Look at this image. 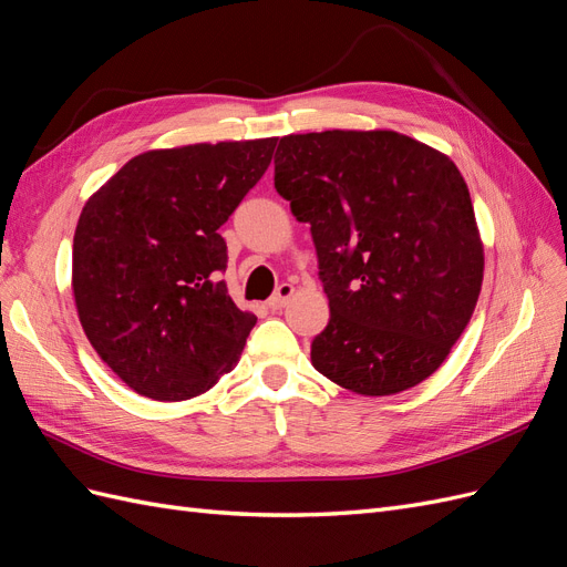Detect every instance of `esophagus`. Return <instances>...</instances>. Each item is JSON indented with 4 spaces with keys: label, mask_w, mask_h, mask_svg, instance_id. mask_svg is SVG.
Instances as JSON below:
<instances>
[{
    "label": "esophagus",
    "mask_w": 567,
    "mask_h": 567,
    "mask_svg": "<svg viewBox=\"0 0 567 567\" xmlns=\"http://www.w3.org/2000/svg\"><path fill=\"white\" fill-rule=\"evenodd\" d=\"M293 293H296V288L290 286V284H281L279 288H277V293H274L271 298H269V310H281V307H286L288 305V300L293 298Z\"/></svg>",
    "instance_id": "esophagus-1"
}]
</instances>
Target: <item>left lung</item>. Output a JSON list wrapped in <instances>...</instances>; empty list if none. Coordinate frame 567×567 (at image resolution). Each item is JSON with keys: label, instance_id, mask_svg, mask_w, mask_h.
I'll use <instances>...</instances> for the list:
<instances>
[{"label": "left lung", "instance_id": "8db88e82", "mask_svg": "<svg viewBox=\"0 0 567 567\" xmlns=\"http://www.w3.org/2000/svg\"><path fill=\"white\" fill-rule=\"evenodd\" d=\"M274 186L310 225L329 296L312 367L367 398L435 373L485 271L468 186L450 156L392 130L288 134Z\"/></svg>", "mask_w": 567, "mask_h": 567}]
</instances>
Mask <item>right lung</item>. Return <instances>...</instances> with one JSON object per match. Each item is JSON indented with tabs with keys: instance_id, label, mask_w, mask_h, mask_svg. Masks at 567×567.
<instances>
[{
	"instance_id": "1",
	"label": "right lung",
	"mask_w": 567,
	"mask_h": 567,
	"mask_svg": "<svg viewBox=\"0 0 567 567\" xmlns=\"http://www.w3.org/2000/svg\"><path fill=\"white\" fill-rule=\"evenodd\" d=\"M277 136L146 151L90 196L73 238L84 336L134 392L182 402L229 373L255 326L221 271L219 227L260 182Z\"/></svg>"
}]
</instances>
